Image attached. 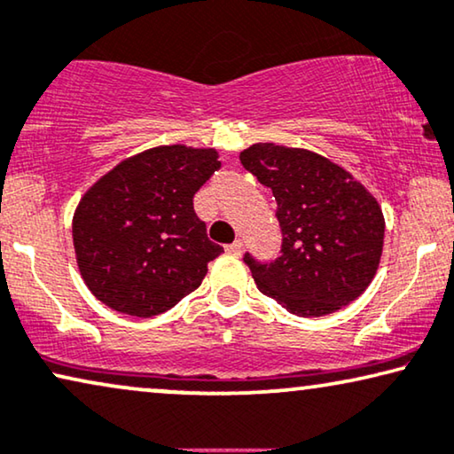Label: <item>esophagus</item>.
I'll use <instances>...</instances> for the list:
<instances>
[{
    "label": "esophagus",
    "mask_w": 454,
    "mask_h": 454,
    "mask_svg": "<svg viewBox=\"0 0 454 454\" xmlns=\"http://www.w3.org/2000/svg\"><path fill=\"white\" fill-rule=\"evenodd\" d=\"M226 251L230 254H236V257H239V254H242V240H234L232 245L226 247Z\"/></svg>",
    "instance_id": "obj_1"
}]
</instances>
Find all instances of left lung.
<instances>
[{"label":"left lung","mask_w":454,"mask_h":454,"mask_svg":"<svg viewBox=\"0 0 454 454\" xmlns=\"http://www.w3.org/2000/svg\"><path fill=\"white\" fill-rule=\"evenodd\" d=\"M240 162L276 197L282 254H245L259 292L298 317H325L368 288L379 270L385 215L376 197L317 152L253 144Z\"/></svg>","instance_id":"8db88e82"}]
</instances>
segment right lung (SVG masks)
Returning <instances> with one entry per match:
<instances>
[{"label": "right lung", "instance_id": "obj_1", "mask_svg": "<svg viewBox=\"0 0 454 454\" xmlns=\"http://www.w3.org/2000/svg\"><path fill=\"white\" fill-rule=\"evenodd\" d=\"M220 168L214 148L158 145L102 175L74 212L82 279L108 309L148 318L201 286L224 248L207 239L193 195Z\"/></svg>", "mask_w": 454, "mask_h": 454}]
</instances>
